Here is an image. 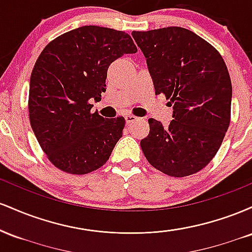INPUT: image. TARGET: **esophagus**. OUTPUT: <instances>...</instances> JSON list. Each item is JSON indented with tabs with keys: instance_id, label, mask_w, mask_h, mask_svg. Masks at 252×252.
Listing matches in <instances>:
<instances>
[{
	"instance_id": "esophagus-1",
	"label": "esophagus",
	"mask_w": 252,
	"mask_h": 252,
	"mask_svg": "<svg viewBox=\"0 0 252 252\" xmlns=\"http://www.w3.org/2000/svg\"><path fill=\"white\" fill-rule=\"evenodd\" d=\"M124 118H126V124H130V123L135 122V121L137 120V117L134 116V115H126V116H124Z\"/></svg>"
}]
</instances>
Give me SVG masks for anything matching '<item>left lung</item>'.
I'll list each match as a JSON object with an SVG mask.
<instances>
[{"mask_svg":"<svg viewBox=\"0 0 252 252\" xmlns=\"http://www.w3.org/2000/svg\"><path fill=\"white\" fill-rule=\"evenodd\" d=\"M154 83L173 104L167 126L149 118L141 148L154 168L169 176L195 174L220 148L231 121L232 85L226 63L211 43L186 28L132 32Z\"/></svg>","mask_w":252,"mask_h":252,"instance_id":"left-lung-1","label":"left lung"}]
</instances>
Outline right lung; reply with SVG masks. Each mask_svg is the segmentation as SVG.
Masks as SVG:
<instances>
[{"instance_id":"obj_1","label":"right lung","mask_w":252,"mask_h":252,"mask_svg":"<svg viewBox=\"0 0 252 252\" xmlns=\"http://www.w3.org/2000/svg\"><path fill=\"white\" fill-rule=\"evenodd\" d=\"M135 52L126 32L98 26L66 32L42 50L32 71L28 112L37 142L58 169L83 175L109 160L126 120H104L91 112V100L105 92L110 63Z\"/></svg>"}]
</instances>
